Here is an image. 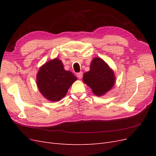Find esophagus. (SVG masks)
Masks as SVG:
<instances>
[{"label":"esophagus","instance_id":"obj_1","mask_svg":"<svg viewBox=\"0 0 156 156\" xmlns=\"http://www.w3.org/2000/svg\"><path fill=\"white\" fill-rule=\"evenodd\" d=\"M77 76L78 79H81L82 77H83V73H82V72H80V73H77Z\"/></svg>","mask_w":156,"mask_h":156}]
</instances>
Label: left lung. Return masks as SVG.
<instances>
[{"instance_id": "obj_1", "label": "left lung", "mask_w": 156, "mask_h": 156, "mask_svg": "<svg viewBox=\"0 0 156 156\" xmlns=\"http://www.w3.org/2000/svg\"><path fill=\"white\" fill-rule=\"evenodd\" d=\"M83 81L92 88L94 94L101 96L115 85V75L114 71L104 60L95 57L90 63V70L83 74Z\"/></svg>"}]
</instances>
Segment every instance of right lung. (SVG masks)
I'll return each mask as SVG.
<instances>
[{
    "label": "right lung",
    "mask_w": 156,
    "mask_h": 156,
    "mask_svg": "<svg viewBox=\"0 0 156 156\" xmlns=\"http://www.w3.org/2000/svg\"><path fill=\"white\" fill-rule=\"evenodd\" d=\"M77 79L70 71L64 69L62 62L57 58L42 65L36 75L40 92L51 101L61 100Z\"/></svg>",
    "instance_id": "right-lung-1"
}]
</instances>
